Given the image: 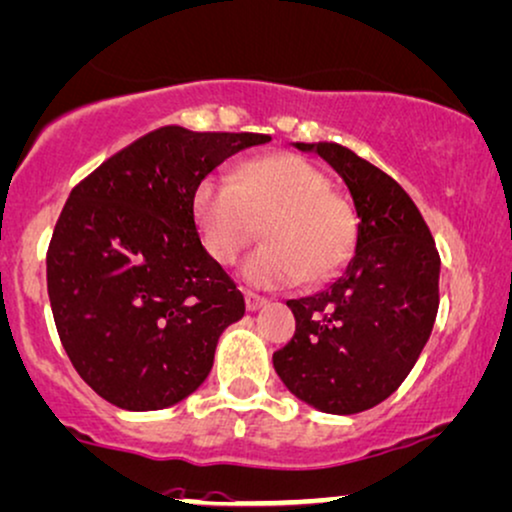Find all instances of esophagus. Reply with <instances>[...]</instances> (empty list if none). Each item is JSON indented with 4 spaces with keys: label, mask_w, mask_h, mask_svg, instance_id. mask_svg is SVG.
Returning a JSON list of instances; mask_svg holds the SVG:
<instances>
[{
    "label": "esophagus",
    "mask_w": 512,
    "mask_h": 512,
    "mask_svg": "<svg viewBox=\"0 0 512 512\" xmlns=\"http://www.w3.org/2000/svg\"><path fill=\"white\" fill-rule=\"evenodd\" d=\"M244 299H246V308H249L251 313H254V311H261V308L268 304L266 296H258V294H254V292H246Z\"/></svg>",
    "instance_id": "obj_1"
}]
</instances>
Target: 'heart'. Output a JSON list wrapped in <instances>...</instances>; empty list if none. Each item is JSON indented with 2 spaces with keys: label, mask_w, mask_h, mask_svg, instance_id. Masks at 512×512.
Returning <instances> with one entry per match:
<instances>
[{
  "label": "heart",
  "mask_w": 512,
  "mask_h": 512,
  "mask_svg": "<svg viewBox=\"0 0 512 512\" xmlns=\"http://www.w3.org/2000/svg\"><path fill=\"white\" fill-rule=\"evenodd\" d=\"M330 180L296 154H268L208 175L194 187L192 218L199 244L218 266H232L263 225V244L244 261L256 287L320 282L342 268L353 246V216L330 192Z\"/></svg>",
  "instance_id": "heart-1"
}]
</instances>
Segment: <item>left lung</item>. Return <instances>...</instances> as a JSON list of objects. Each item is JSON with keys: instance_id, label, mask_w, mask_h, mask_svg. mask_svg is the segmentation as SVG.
Listing matches in <instances>:
<instances>
[{"instance_id": "left-lung-1", "label": "left lung", "mask_w": 512, "mask_h": 512, "mask_svg": "<svg viewBox=\"0 0 512 512\" xmlns=\"http://www.w3.org/2000/svg\"><path fill=\"white\" fill-rule=\"evenodd\" d=\"M337 170L356 206L349 261L320 292L289 299L296 332L273 353L296 399L351 415L389 399L430 339L439 308V251L394 178L334 142L304 144Z\"/></svg>"}]
</instances>
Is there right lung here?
Masks as SVG:
<instances>
[{
	"label": "right lung",
	"instance_id": "right-lung-1",
	"mask_svg": "<svg viewBox=\"0 0 512 512\" xmlns=\"http://www.w3.org/2000/svg\"><path fill=\"white\" fill-rule=\"evenodd\" d=\"M258 132L166 125L73 189L47 251L54 323L73 368L125 410H161L197 391L244 296L199 244L194 187Z\"/></svg>",
	"mask_w": 512,
	"mask_h": 512
}]
</instances>
